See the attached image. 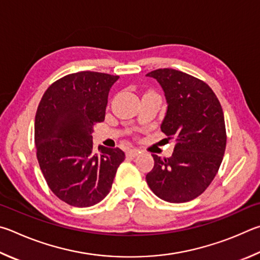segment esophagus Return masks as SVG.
<instances>
[{
	"label": "esophagus",
	"instance_id": "esophagus-1",
	"mask_svg": "<svg viewBox=\"0 0 260 260\" xmlns=\"http://www.w3.org/2000/svg\"><path fill=\"white\" fill-rule=\"evenodd\" d=\"M140 154L139 149H129V151L126 152V156H130V157H136L138 156Z\"/></svg>",
	"mask_w": 260,
	"mask_h": 260
}]
</instances>
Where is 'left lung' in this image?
Segmentation results:
<instances>
[{"label":"left lung","mask_w":260,"mask_h":260,"mask_svg":"<svg viewBox=\"0 0 260 260\" xmlns=\"http://www.w3.org/2000/svg\"><path fill=\"white\" fill-rule=\"evenodd\" d=\"M165 91L168 108L161 130L175 139L170 157L154 155L146 175L153 193L167 202H188L201 195L217 175L226 148L224 113L206 82L172 68L146 74Z\"/></svg>","instance_id":"left-lung-1"}]
</instances>
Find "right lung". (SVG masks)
I'll return each instance as SVG.
<instances>
[{"label": "right lung", "instance_id": "right-lung-1", "mask_svg": "<svg viewBox=\"0 0 260 260\" xmlns=\"http://www.w3.org/2000/svg\"><path fill=\"white\" fill-rule=\"evenodd\" d=\"M117 75L98 72L68 74L49 86L35 116L36 156L53 194L73 207L99 203L109 193L120 148L99 146L94 153L93 127L105 120L108 92Z\"/></svg>", "mask_w": 260, "mask_h": 260}]
</instances>
